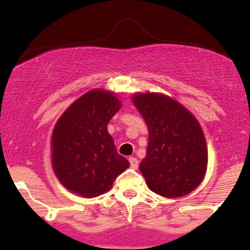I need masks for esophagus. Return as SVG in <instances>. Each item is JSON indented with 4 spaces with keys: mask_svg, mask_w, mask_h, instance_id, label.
Returning a JSON list of instances; mask_svg holds the SVG:
<instances>
[{
    "mask_svg": "<svg viewBox=\"0 0 250 250\" xmlns=\"http://www.w3.org/2000/svg\"><path fill=\"white\" fill-rule=\"evenodd\" d=\"M129 163H130V167H132V169H138L139 167V160L136 158H134V156H130L129 158Z\"/></svg>",
    "mask_w": 250,
    "mask_h": 250,
    "instance_id": "34e87169",
    "label": "esophagus"
}]
</instances>
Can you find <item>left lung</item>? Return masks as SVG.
Returning <instances> with one entry per match:
<instances>
[{"instance_id": "left-lung-1", "label": "left lung", "mask_w": 250, "mask_h": 250, "mask_svg": "<svg viewBox=\"0 0 250 250\" xmlns=\"http://www.w3.org/2000/svg\"><path fill=\"white\" fill-rule=\"evenodd\" d=\"M132 103L149 129L146 156L139 169L150 190L165 198L193 191L208 165L204 132L195 116L161 94H136Z\"/></svg>"}]
</instances>
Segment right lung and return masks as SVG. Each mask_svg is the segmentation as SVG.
I'll return each instance as SVG.
<instances>
[{
	"mask_svg": "<svg viewBox=\"0 0 250 250\" xmlns=\"http://www.w3.org/2000/svg\"><path fill=\"white\" fill-rule=\"evenodd\" d=\"M112 92L91 90L68 106L52 134V167L60 183L75 194L95 198L109 191L130 167L118 154L107 124L120 110Z\"/></svg>",
	"mask_w": 250,
	"mask_h": 250,
	"instance_id": "obj_1",
	"label": "right lung"
}]
</instances>
